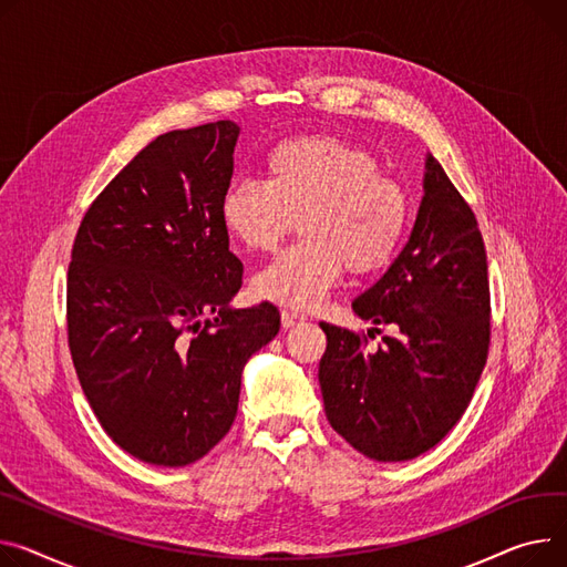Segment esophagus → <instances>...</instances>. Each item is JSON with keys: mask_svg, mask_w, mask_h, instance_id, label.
Segmentation results:
<instances>
[{"mask_svg": "<svg viewBox=\"0 0 567 567\" xmlns=\"http://www.w3.org/2000/svg\"><path fill=\"white\" fill-rule=\"evenodd\" d=\"M280 321H282V328H293V326H298V323H303L306 317L298 315V312L282 310V312H280Z\"/></svg>", "mask_w": 567, "mask_h": 567, "instance_id": "34e87169", "label": "esophagus"}]
</instances>
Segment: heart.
<instances>
[{
    "mask_svg": "<svg viewBox=\"0 0 567 567\" xmlns=\"http://www.w3.org/2000/svg\"><path fill=\"white\" fill-rule=\"evenodd\" d=\"M264 184L225 188L218 216L246 250L271 252L293 230L303 239L252 278V293L287 308H312L349 267L381 271L408 225L403 188L381 175L367 147L330 134L280 141L261 162Z\"/></svg>",
    "mask_w": 567,
    "mask_h": 567,
    "instance_id": "1",
    "label": "heart"
}]
</instances>
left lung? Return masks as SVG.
Instances as JSON below:
<instances>
[{"label":"left lung","mask_w":567,"mask_h":567,"mask_svg":"<svg viewBox=\"0 0 567 567\" xmlns=\"http://www.w3.org/2000/svg\"><path fill=\"white\" fill-rule=\"evenodd\" d=\"M353 312L396 334L369 353L364 337L321 323L326 417L367 458H417L463 417L489 344L483 237L433 155H426L424 196L405 248L353 300Z\"/></svg>","instance_id":"1"}]
</instances>
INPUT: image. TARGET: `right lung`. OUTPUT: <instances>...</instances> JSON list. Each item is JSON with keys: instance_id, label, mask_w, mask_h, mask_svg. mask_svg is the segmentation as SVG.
<instances>
[{"instance_id": "1", "label": "right lung", "mask_w": 567, "mask_h": 567, "mask_svg": "<svg viewBox=\"0 0 567 567\" xmlns=\"http://www.w3.org/2000/svg\"><path fill=\"white\" fill-rule=\"evenodd\" d=\"M239 132L218 121L157 136L74 237L72 362L106 435L150 465H192L225 437L246 362L280 330L271 303L230 308L244 267L218 205Z\"/></svg>"}]
</instances>
